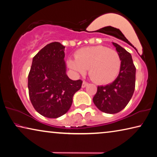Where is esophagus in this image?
Listing matches in <instances>:
<instances>
[{
	"instance_id": "esophagus-1",
	"label": "esophagus",
	"mask_w": 157,
	"mask_h": 157,
	"mask_svg": "<svg viewBox=\"0 0 157 157\" xmlns=\"http://www.w3.org/2000/svg\"><path fill=\"white\" fill-rule=\"evenodd\" d=\"M88 83H87V82L83 81V83H82V88H86V87L88 86Z\"/></svg>"
}]
</instances>
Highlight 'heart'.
Here are the masks:
<instances>
[{"mask_svg": "<svg viewBox=\"0 0 157 157\" xmlns=\"http://www.w3.org/2000/svg\"><path fill=\"white\" fill-rule=\"evenodd\" d=\"M67 65L78 74H84L89 69L92 81L98 84H108L119 75L122 60L116 51L99 45L80 48L75 53V58H68Z\"/></svg>", "mask_w": 157, "mask_h": 157, "instance_id": "1", "label": "heart"}]
</instances>
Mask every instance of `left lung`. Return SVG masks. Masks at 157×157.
<instances>
[{
	"mask_svg": "<svg viewBox=\"0 0 157 157\" xmlns=\"http://www.w3.org/2000/svg\"><path fill=\"white\" fill-rule=\"evenodd\" d=\"M122 60L119 75L113 83L97 87L93 102L97 109L106 113L121 111L129 102L135 90L136 67L132 55L119 44L113 42Z\"/></svg>",
	"mask_w": 157,
	"mask_h": 157,
	"instance_id": "1",
	"label": "left lung"
}]
</instances>
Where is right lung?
<instances>
[{
	"instance_id": "1",
	"label": "right lung",
	"mask_w": 157,
	"mask_h": 157,
	"mask_svg": "<svg viewBox=\"0 0 157 157\" xmlns=\"http://www.w3.org/2000/svg\"><path fill=\"white\" fill-rule=\"evenodd\" d=\"M65 47L52 42L33 59L28 78L30 101L40 115L57 118L70 109L73 97L81 89V80L73 81L66 74Z\"/></svg>"
}]
</instances>
